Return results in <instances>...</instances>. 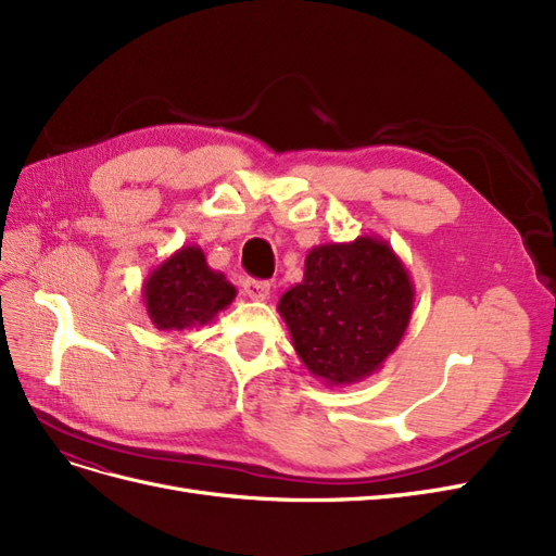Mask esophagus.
Returning a JSON list of instances; mask_svg holds the SVG:
<instances>
[{
	"label": "esophagus",
	"instance_id": "esophagus-1",
	"mask_svg": "<svg viewBox=\"0 0 556 556\" xmlns=\"http://www.w3.org/2000/svg\"><path fill=\"white\" fill-rule=\"evenodd\" d=\"M244 295L252 298V300H265L270 295V281H261V279H247L242 283Z\"/></svg>",
	"mask_w": 556,
	"mask_h": 556
}]
</instances>
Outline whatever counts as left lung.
Segmentation results:
<instances>
[{
    "label": "left lung",
    "instance_id": "1",
    "mask_svg": "<svg viewBox=\"0 0 556 556\" xmlns=\"http://www.w3.org/2000/svg\"><path fill=\"white\" fill-rule=\"evenodd\" d=\"M416 289L402 258L379 236L318 244L304 277L277 309L314 379L351 386L379 371L414 312Z\"/></svg>",
    "mask_w": 556,
    "mask_h": 556
}]
</instances>
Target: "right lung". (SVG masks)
Masks as SVG:
<instances>
[{"mask_svg":"<svg viewBox=\"0 0 556 556\" xmlns=\"http://www.w3.org/2000/svg\"><path fill=\"white\" fill-rule=\"evenodd\" d=\"M236 286L212 270L201 247L185 244L159 263L142 283V302L156 330L203 328L236 300Z\"/></svg>","mask_w":556,"mask_h":556,"instance_id":"right-lung-1","label":"right lung"}]
</instances>
